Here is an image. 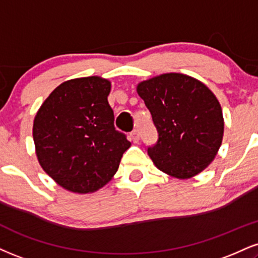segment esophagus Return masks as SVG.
Listing matches in <instances>:
<instances>
[{"instance_id":"1","label":"esophagus","mask_w":258,"mask_h":258,"mask_svg":"<svg viewBox=\"0 0 258 258\" xmlns=\"http://www.w3.org/2000/svg\"><path fill=\"white\" fill-rule=\"evenodd\" d=\"M130 137H131V141L133 143H138L139 142V132L137 130H133L131 132V135H130Z\"/></svg>"}]
</instances>
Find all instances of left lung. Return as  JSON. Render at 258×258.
<instances>
[{
  "instance_id": "obj_1",
  "label": "left lung",
  "mask_w": 258,
  "mask_h": 258,
  "mask_svg": "<svg viewBox=\"0 0 258 258\" xmlns=\"http://www.w3.org/2000/svg\"><path fill=\"white\" fill-rule=\"evenodd\" d=\"M137 92L159 132L148 155L161 172L190 179L213 162L223 138L222 109L206 84L182 73L138 83Z\"/></svg>"
}]
</instances>
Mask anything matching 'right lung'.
Instances as JSON below:
<instances>
[{
    "instance_id": "add662e5",
    "label": "right lung",
    "mask_w": 258,
    "mask_h": 258,
    "mask_svg": "<svg viewBox=\"0 0 258 258\" xmlns=\"http://www.w3.org/2000/svg\"><path fill=\"white\" fill-rule=\"evenodd\" d=\"M110 88L109 80L98 76L67 80L37 111L32 130L37 160L64 190L91 194L103 187L131 147L114 128Z\"/></svg>"
}]
</instances>
